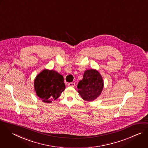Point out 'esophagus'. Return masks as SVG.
<instances>
[{
	"label": "esophagus",
	"mask_w": 148,
	"mask_h": 148,
	"mask_svg": "<svg viewBox=\"0 0 148 148\" xmlns=\"http://www.w3.org/2000/svg\"><path fill=\"white\" fill-rule=\"evenodd\" d=\"M68 85V86H69V87H75V83L74 82H71V83H69Z\"/></svg>",
	"instance_id": "34e87169"
}]
</instances>
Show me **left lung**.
<instances>
[{"instance_id": "1", "label": "left lung", "mask_w": 148, "mask_h": 148, "mask_svg": "<svg viewBox=\"0 0 148 148\" xmlns=\"http://www.w3.org/2000/svg\"><path fill=\"white\" fill-rule=\"evenodd\" d=\"M103 87V82L99 73L95 69H88L84 72L77 87L79 94L84 100L92 101L101 94Z\"/></svg>"}]
</instances>
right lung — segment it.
Instances as JSON below:
<instances>
[{
    "instance_id": "add662e5",
    "label": "right lung",
    "mask_w": 148,
    "mask_h": 148,
    "mask_svg": "<svg viewBox=\"0 0 148 148\" xmlns=\"http://www.w3.org/2000/svg\"><path fill=\"white\" fill-rule=\"evenodd\" d=\"M34 88L36 95L46 103L57 99L65 89L64 77L53 70L45 69L35 78Z\"/></svg>"
}]
</instances>
